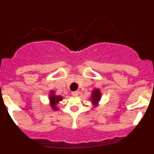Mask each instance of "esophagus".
Listing matches in <instances>:
<instances>
[{
	"mask_svg": "<svg viewBox=\"0 0 154 154\" xmlns=\"http://www.w3.org/2000/svg\"><path fill=\"white\" fill-rule=\"evenodd\" d=\"M79 95L78 91H74V92H72V96H77Z\"/></svg>",
	"mask_w": 154,
	"mask_h": 154,
	"instance_id": "1",
	"label": "esophagus"
}]
</instances>
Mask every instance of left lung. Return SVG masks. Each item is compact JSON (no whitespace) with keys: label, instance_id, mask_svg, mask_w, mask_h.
Listing matches in <instances>:
<instances>
[{"label":"left lung","instance_id":"8db88e82","mask_svg":"<svg viewBox=\"0 0 154 154\" xmlns=\"http://www.w3.org/2000/svg\"><path fill=\"white\" fill-rule=\"evenodd\" d=\"M91 100L93 106H97L98 103L101 99V92L99 89H95L92 90V96H91Z\"/></svg>","mask_w":154,"mask_h":154}]
</instances>
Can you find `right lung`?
Wrapping results in <instances>:
<instances>
[{
	"mask_svg": "<svg viewBox=\"0 0 154 154\" xmlns=\"http://www.w3.org/2000/svg\"><path fill=\"white\" fill-rule=\"evenodd\" d=\"M62 99H63L62 96H56V95H55V92L51 90L49 95V100H50V103H51V108H52L54 110H57V109L58 108H57L56 105L58 104L59 102L62 101Z\"/></svg>",
	"mask_w": 154,
	"mask_h": 154,
	"instance_id": "obj_1",
	"label": "right lung"
}]
</instances>
